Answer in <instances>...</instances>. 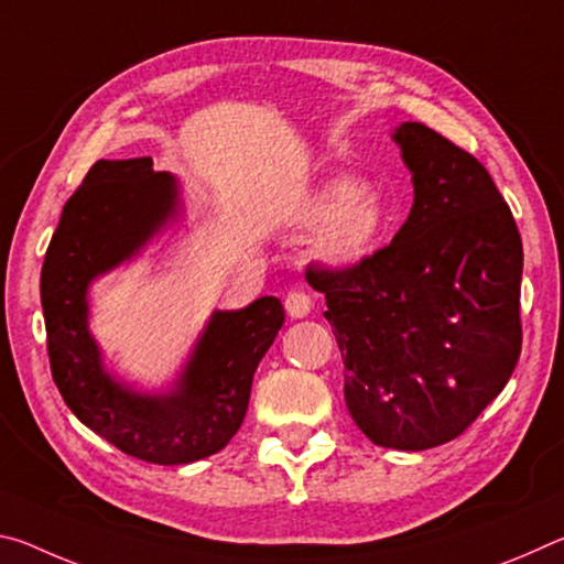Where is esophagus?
Wrapping results in <instances>:
<instances>
[{"mask_svg":"<svg viewBox=\"0 0 564 564\" xmlns=\"http://www.w3.org/2000/svg\"><path fill=\"white\" fill-rule=\"evenodd\" d=\"M311 295L303 291H291L285 295V311H289L291 318H305L311 313Z\"/></svg>","mask_w":564,"mask_h":564,"instance_id":"34e87169","label":"esophagus"}]
</instances>
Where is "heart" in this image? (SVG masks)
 <instances>
[{"mask_svg":"<svg viewBox=\"0 0 564 564\" xmlns=\"http://www.w3.org/2000/svg\"><path fill=\"white\" fill-rule=\"evenodd\" d=\"M311 218L321 221L313 253L336 271L356 269L383 243L388 208L376 188L352 178H333L311 204Z\"/></svg>","mask_w":564,"mask_h":564,"instance_id":"obj_1","label":"heart"}]
</instances>
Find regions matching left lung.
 I'll use <instances>...</instances> for the list:
<instances>
[{
    "mask_svg": "<svg viewBox=\"0 0 564 564\" xmlns=\"http://www.w3.org/2000/svg\"><path fill=\"white\" fill-rule=\"evenodd\" d=\"M415 202L356 269H311L346 366V405L380 447L427 451L500 395L522 348V241L485 166L425 123L393 133Z\"/></svg>",
    "mask_w": 564,
    "mask_h": 564,
    "instance_id": "obj_1",
    "label": "left lung"
}]
</instances>
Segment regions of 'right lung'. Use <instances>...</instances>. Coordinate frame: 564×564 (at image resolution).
<instances>
[{
  "label": "right lung",
  "mask_w": 564,
  "mask_h": 564,
  "mask_svg": "<svg viewBox=\"0 0 564 564\" xmlns=\"http://www.w3.org/2000/svg\"><path fill=\"white\" fill-rule=\"evenodd\" d=\"M178 206L176 178L149 156L89 169L64 204L42 265V308L52 378L72 413L121 453L156 465H186L224 451L243 423L253 373L283 305L273 295L241 311H216L176 388L137 393L104 370L87 318L97 275L139 253Z\"/></svg>",
  "instance_id": "right-lung-1"
}]
</instances>
